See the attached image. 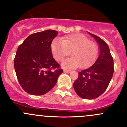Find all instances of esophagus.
<instances>
[{"instance_id":"obj_1","label":"esophagus","mask_w":127,"mask_h":127,"mask_svg":"<svg viewBox=\"0 0 127 127\" xmlns=\"http://www.w3.org/2000/svg\"><path fill=\"white\" fill-rule=\"evenodd\" d=\"M63 71L65 72V73H69V72H71V70H69V69H64Z\"/></svg>"}]
</instances>
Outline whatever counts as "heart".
<instances>
[{"label": "heart", "instance_id": "obj_1", "mask_svg": "<svg viewBox=\"0 0 127 127\" xmlns=\"http://www.w3.org/2000/svg\"><path fill=\"white\" fill-rule=\"evenodd\" d=\"M51 48L54 58L58 61H63L70 55L71 51L72 56L61 63L64 68L89 67L95 61L99 53L97 44L81 33L69 35L61 40H55L51 43Z\"/></svg>", "mask_w": 127, "mask_h": 127}]
</instances>
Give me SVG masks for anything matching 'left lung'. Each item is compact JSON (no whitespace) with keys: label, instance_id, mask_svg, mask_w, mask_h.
Masks as SVG:
<instances>
[{"label":"left lung","instance_id":"obj_1","mask_svg":"<svg viewBox=\"0 0 127 127\" xmlns=\"http://www.w3.org/2000/svg\"><path fill=\"white\" fill-rule=\"evenodd\" d=\"M99 46V55L93 65L79 72L73 87L80 97L94 99L102 94L107 88L114 74V60L107 44L99 36L89 32Z\"/></svg>","mask_w":127,"mask_h":127}]
</instances>
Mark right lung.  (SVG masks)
I'll return each mask as SVG.
<instances>
[{
    "mask_svg": "<svg viewBox=\"0 0 127 127\" xmlns=\"http://www.w3.org/2000/svg\"><path fill=\"white\" fill-rule=\"evenodd\" d=\"M58 32L47 30L28 36L18 46L14 60L16 75L27 93L41 95L51 91L63 72L53 58L51 44Z\"/></svg>",
    "mask_w": 127,
    "mask_h": 127,
    "instance_id": "obj_1",
    "label": "right lung"
}]
</instances>
